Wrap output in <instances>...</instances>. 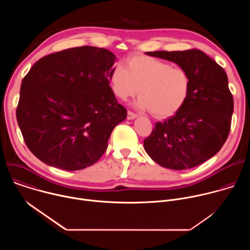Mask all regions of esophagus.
I'll return each instance as SVG.
<instances>
[{"mask_svg": "<svg viewBox=\"0 0 250 250\" xmlns=\"http://www.w3.org/2000/svg\"><path fill=\"white\" fill-rule=\"evenodd\" d=\"M135 118H137V115H136V114H134V113H132V112H130V111L127 112V120H133V119H135Z\"/></svg>", "mask_w": 250, "mask_h": 250, "instance_id": "obj_1", "label": "esophagus"}]
</instances>
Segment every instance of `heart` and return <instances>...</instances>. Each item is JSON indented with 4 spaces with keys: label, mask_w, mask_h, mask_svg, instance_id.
I'll list each match as a JSON object with an SVG mask.
<instances>
[{
    "label": "heart",
    "mask_w": 250,
    "mask_h": 250,
    "mask_svg": "<svg viewBox=\"0 0 250 250\" xmlns=\"http://www.w3.org/2000/svg\"><path fill=\"white\" fill-rule=\"evenodd\" d=\"M110 84L113 93L123 101L138 92V108L164 119L183 108L191 93L192 78L184 68L172 67L155 57L135 55L126 60L125 68L121 64L113 68Z\"/></svg>",
    "instance_id": "b5f03b06"
}]
</instances>
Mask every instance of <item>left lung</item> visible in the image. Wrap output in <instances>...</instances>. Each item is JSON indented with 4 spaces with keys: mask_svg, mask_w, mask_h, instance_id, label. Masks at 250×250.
I'll return each mask as SVG.
<instances>
[{
    "mask_svg": "<svg viewBox=\"0 0 250 250\" xmlns=\"http://www.w3.org/2000/svg\"><path fill=\"white\" fill-rule=\"evenodd\" d=\"M146 54L186 69L192 78V89L179 112L155 124L144 141L145 149L162 167L174 170L196 167L220 151L230 130L233 98L226 71L195 48Z\"/></svg>",
    "mask_w": 250,
    "mask_h": 250,
    "instance_id": "1",
    "label": "left lung"
}]
</instances>
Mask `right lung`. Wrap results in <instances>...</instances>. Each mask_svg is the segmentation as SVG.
Instances as JSON below:
<instances>
[{
  "mask_svg": "<svg viewBox=\"0 0 250 250\" xmlns=\"http://www.w3.org/2000/svg\"><path fill=\"white\" fill-rule=\"evenodd\" d=\"M117 57L95 46L51 53L24 76L17 121L31 153L67 171L96 163L116 125L126 119L110 87Z\"/></svg>",
  "mask_w": 250,
  "mask_h": 250,
  "instance_id": "obj_1",
  "label": "right lung"
}]
</instances>
